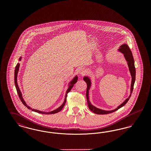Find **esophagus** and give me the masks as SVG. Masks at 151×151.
<instances>
[{
  "label": "esophagus",
  "instance_id": "34e87169",
  "mask_svg": "<svg viewBox=\"0 0 151 151\" xmlns=\"http://www.w3.org/2000/svg\"><path fill=\"white\" fill-rule=\"evenodd\" d=\"M87 72V70H86V68H84V67H83V68H81L80 70H79V75H85Z\"/></svg>",
  "mask_w": 151,
  "mask_h": 151
}]
</instances>
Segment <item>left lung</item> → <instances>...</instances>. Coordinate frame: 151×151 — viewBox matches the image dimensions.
<instances>
[{
	"instance_id": "8db88e82",
	"label": "left lung",
	"mask_w": 151,
	"mask_h": 151,
	"mask_svg": "<svg viewBox=\"0 0 151 151\" xmlns=\"http://www.w3.org/2000/svg\"><path fill=\"white\" fill-rule=\"evenodd\" d=\"M118 51L121 52L122 54H123L124 57L125 58L127 65L129 68V72L131 76V88H130V94H129V97L126 99L124 102H123L121 105H119L117 108H115L113 110H102L99 108H96V106H93L90 102L89 101V90L90 89L91 87L92 86V81L91 79L89 76H84L83 78V80L86 81L87 85V88H86V100H87V104L89 109L92 111L94 113H96L97 114H109L113 113L119 109L123 107L126 104L129 100V98L131 96V94L132 93V91L134 89V86L135 81V76H136V70L135 67V64H134V59L132 56V54L131 52V51L130 50L129 47L126 43H123L122 45L119 49Z\"/></svg>"
}]
</instances>
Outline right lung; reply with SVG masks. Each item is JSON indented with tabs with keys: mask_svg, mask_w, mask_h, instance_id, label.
I'll return each instance as SVG.
<instances>
[{
	"mask_svg": "<svg viewBox=\"0 0 151 151\" xmlns=\"http://www.w3.org/2000/svg\"><path fill=\"white\" fill-rule=\"evenodd\" d=\"M22 59V57H21L19 58V61H21ZM19 67H20V63H18L17 64V65H16V67H15L14 75V84H15V86H16V90H17V92L18 95H19V98H20V100L22 101V103L27 108H28V109H29L30 110H32V111H35V112L40 113V114H55V113H58L59 111H60L63 108L64 106H65V102H66V98H67V93L71 90L72 87L73 86L74 84L77 82V81H78V76L76 75V76H75L72 79V80L68 83V89H67V91H66V93H65V100H64V102H63V104L61 105L60 106H59V107L57 108V109H55V110H52V111H49V112L42 111H40V110H36V109H33L30 108V106H28V105H27L26 102H25V101L23 99V97H22V92H21V91H20V89L19 87L18 84H17V74H18L19 70Z\"/></svg>",
	"mask_w": 151,
	"mask_h": 151,
	"instance_id": "right-lung-1",
	"label": "right lung"
}]
</instances>
